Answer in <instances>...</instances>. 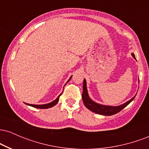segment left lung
<instances>
[{"instance_id":"8db88e82","label":"left lung","mask_w":149,"mask_h":149,"mask_svg":"<svg viewBox=\"0 0 149 149\" xmlns=\"http://www.w3.org/2000/svg\"><path fill=\"white\" fill-rule=\"evenodd\" d=\"M132 56L136 59V57H135L134 54H133V53H132ZM83 95H82V99H83V103H84L85 107L88 108L89 110L91 111L103 116H112L120 112L122 109H123L125 107H127L132 101L134 100L135 96H136V94L134 97H132L131 100L126 102L125 103L119 106H116V107H113V106H107L103 105V104H100L98 103H96V102H95L94 101H92L88 95V89H87L86 80L85 79L83 80Z\"/></svg>"}]
</instances>
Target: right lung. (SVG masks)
Returning <instances> with one entry per match:
<instances>
[{"mask_svg": "<svg viewBox=\"0 0 149 149\" xmlns=\"http://www.w3.org/2000/svg\"><path fill=\"white\" fill-rule=\"evenodd\" d=\"M71 77H72V76H71V77H70V78L69 79V80H68V81L66 82V83H67L68 82H69V80H71ZM66 84H65V85H66ZM61 94H62V93H61ZM61 94H60V95H59V96L57 97V98L56 99V100H54V101H53V102H50V103H48V104H40V105H37V104H26V103H25V104H27V105H29V106H31V107H34V108H37V109H49V108H51V107H54V106H55L56 104H57L58 103V102H59V97L61 96Z\"/></svg>", "mask_w": 149, "mask_h": 149, "instance_id": "right-lung-1", "label": "right lung"}]
</instances>
